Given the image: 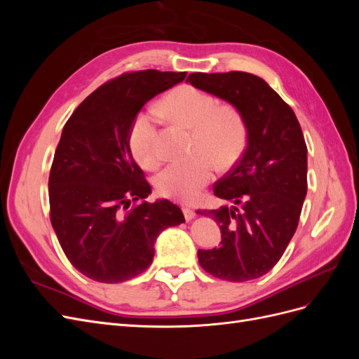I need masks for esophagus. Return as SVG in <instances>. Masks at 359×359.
Segmentation results:
<instances>
[{
    "label": "esophagus",
    "mask_w": 359,
    "mask_h": 359,
    "mask_svg": "<svg viewBox=\"0 0 359 359\" xmlns=\"http://www.w3.org/2000/svg\"><path fill=\"white\" fill-rule=\"evenodd\" d=\"M182 212H184V217H186L187 222L194 219V215H196V212H194V210H191L190 206H182Z\"/></svg>",
    "instance_id": "34e87169"
}]
</instances>
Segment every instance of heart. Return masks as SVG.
<instances>
[{
	"label": "heart",
	"instance_id": "obj_1",
	"mask_svg": "<svg viewBox=\"0 0 359 359\" xmlns=\"http://www.w3.org/2000/svg\"><path fill=\"white\" fill-rule=\"evenodd\" d=\"M160 112L189 130H193L190 160L170 163L156 178L161 196L191 202L214 178L217 166L231 168L245 147L247 130L233 107H219L212 95L189 85L172 90L160 103ZM158 114L147 109L137 114L128 132V147L144 168L157 165L154 140Z\"/></svg>",
	"mask_w": 359,
	"mask_h": 359
}]
</instances>
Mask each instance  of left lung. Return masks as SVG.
<instances>
[{
    "mask_svg": "<svg viewBox=\"0 0 359 359\" xmlns=\"http://www.w3.org/2000/svg\"><path fill=\"white\" fill-rule=\"evenodd\" d=\"M194 88L231 103L247 130L236 166L215 184L227 203L198 211L220 226V247L198 250L201 266L227 281L265 276L295 233L307 194V145L290 106L256 74L191 73Z\"/></svg>",
    "mask_w": 359,
    "mask_h": 359,
    "instance_id": "left-lung-1",
    "label": "left lung"
}]
</instances>
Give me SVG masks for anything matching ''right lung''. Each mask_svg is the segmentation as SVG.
I'll use <instances>...</instances> for the list:
<instances>
[{
  "label": "right lung",
  "instance_id": "right-lung-1",
  "mask_svg": "<svg viewBox=\"0 0 359 359\" xmlns=\"http://www.w3.org/2000/svg\"><path fill=\"white\" fill-rule=\"evenodd\" d=\"M186 72L124 73L97 88L62 128L49 175L50 223L70 264L100 283H121L151 265L154 243L186 222L151 187L128 147L144 104L186 79Z\"/></svg>",
  "mask_w": 359,
  "mask_h": 359
}]
</instances>
